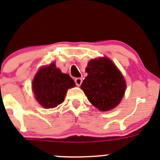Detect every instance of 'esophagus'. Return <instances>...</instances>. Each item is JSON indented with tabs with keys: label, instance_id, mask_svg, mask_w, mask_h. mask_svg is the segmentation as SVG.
Returning <instances> with one entry per match:
<instances>
[{
	"label": "esophagus",
	"instance_id": "34e87169",
	"mask_svg": "<svg viewBox=\"0 0 160 160\" xmlns=\"http://www.w3.org/2000/svg\"><path fill=\"white\" fill-rule=\"evenodd\" d=\"M75 83L77 86H80L82 83V79L81 78H76L75 79Z\"/></svg>",
	"mask_w": 160,
	"mask_h": 160
}]
</instances>
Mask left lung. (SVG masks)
<instances>
[{
	"label": "left lung",
	"instance_id": "8db88e82",
	"mask_svg": "<svg viewBox=\"0 0 160 160\" xmlns=\"http://www.w3.org/2000/svg\"><path fill=\"white\" fill-rule=\"evenodd\" d=\"M86 72L80 88L89 102L103 112L116 108L124 95L126 83L112 60L106 57L90 60Z\"/></svg>",
	"mask_w": 160,
	"mask_h": 160
}]
</instances>
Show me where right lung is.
I'll list each match as a JSON object with an SVG mask.
<instances>
[{
	"instance_id": "right-lung-1",
	"label": "right lung",
	"mask_w": 160,
	"mask_h": 160,
	"mask_svg": "<svg viewBox=\"0 0 160 160\" xmlns=\"http://www.w3.org/2000/svg\"><path fill=\"white\" fill-rule=\"evenodd\" d=\"M75 85L69 75L62 73L52 63L37 72L32 81V90L42 107L52 108L64 102L67 90Z\"/></svg>"
}]
</instances>
